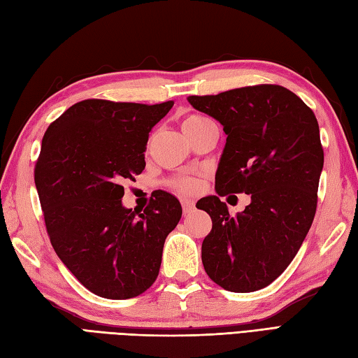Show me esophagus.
Wrapping results in <instances>:
<instances>
[{
  "label": "esophagus",
  "instance_id": "esophagus-1",
  "mask_svg": "<svg viewBox=\"0 0 358 358\" xmlns=\"http://www.w3.org/2000/svg\"><path fill=\"white\" fill-rule=\"evenodd\" d=\"M181 206H183V212H185V215H186V214H191V212L194 210L195 203L192 200L183 199V200H181Z\"/></svg>",
  "mask_w": 358,
  "mask_h": 358
}]
</instances>
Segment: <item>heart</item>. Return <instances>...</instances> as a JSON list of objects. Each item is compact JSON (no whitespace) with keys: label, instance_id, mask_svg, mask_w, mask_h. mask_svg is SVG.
<instances>
[{"label":"heart","instance_id":"b5f03b06","mask_svg":"<svg viewBox=\"0 0 358 358\" xmlns=\"http://www.w3.org/2000/svg\"><path fill=\"white\" fill-rule=\"evenodd\" d=\"M210 123H214L210 118L194 113V115H187L183 120V131L186 135H189ZM169 186L180 194H192L199 189V178L192 177V175H178V177L169 180Z\"/></svg>","mask_w":358,"mask_h":358}]
</instances>
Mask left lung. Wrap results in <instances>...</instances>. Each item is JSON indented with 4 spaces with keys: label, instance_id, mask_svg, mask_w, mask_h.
I'll return each mask as SVG.
<instances>
[{
    "label": "left lung",
    "instance_id": "1",
    "mask_svg": "<svg viewBox=\"0 0 358 358\" xmlns=\"http://www.w3.org/2000/svg\"><path fill=\"white\" fill-rule=\"evenodd\" d=\"M187 100L220 121L227 135L215 175L218 195L196 203L212 218L201 245L204 271L226 291H258L281 275L313 224L324 159L317 118L278 85ZM229 192L251 195L235 217L219 201Z\"/></svg>",
    "mask_w": 358,
    "mask_h": 358
}]
</instances>
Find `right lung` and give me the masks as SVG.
Masks as SVG:
<instances>
[{"label":"right lung","mask_w":358,"mask_h":358,"mask_svg":"<svg viewBox=\"0 0 358 358\" xmlns=\"http://www.w3.org/2000/svg\"><path fill=\"white\" fill-rule=\"evenodd\" d=\"M172 106L90 98L43 136L34 173L50 243L80 283L104 299H132L154 285L164 240L181 218L167 192L143 214L121 204L123 181L143 172L150 129Z\"/></svg>","instance_id":"add662e5"}]
</instances>
